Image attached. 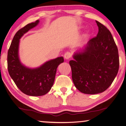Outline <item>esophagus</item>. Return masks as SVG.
I'll return each instance as SVG.
<instances>
[{
    "label": "esophagus",
    "mask_w": 126,
    "mask_h": 126,
    "mask_svg": "<svg viewBox=\"0 0 126 126\" xmlns=\"http://www.w3.org/2000/svg\"><path fill=\"white\" fill-rule=\"evenodd\" d=\"M71 57H72V54L71 53L69 52H66L64 54V58L65 59H69L70 58H71Z\"/></svg>",
    "instance_id": "1"
}]
</instances>
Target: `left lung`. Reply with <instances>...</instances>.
I'll use <instances>...</instances> for the list:
<instances>
[{"label":"left lung","mask_w":126,"mask_h":126,"mask_svg":"<svg viewBox=\"0 0 126 126\" xmlns=\"http://www.w3.org/2000/svg\"><path fill=\"white\" fill-rule=\"evenodd\" d=\"M96 37L89 40L83 52L75 53L70 61L74 84L80 92L95 94L105 91L118 73V48L110 31L95 21Z\"/></svg>","instance_id":"1"}]
</instances>
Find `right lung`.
I'll return each instance as SVG.
<instances>
[{"label":"right lung","mask_w":126,"mask_h":126,"mask_svg":"<svg viewBox=\"0 0 126 126\" xmlns=\"http://www.w3.org/2000/svg\"><path fill=\"white\" fill-rule=\"evenodd\" d=\"M39 20L31 23L19 30L14 36L8 52V70L17 87L25 94L41 96L50 90L54 83L57 68L64 59L58 57L44 63L36 69H29L20 63L18 57L20 38L37 25Z\"/></svg>","instance_id":"obj_1"}]
</instances>
